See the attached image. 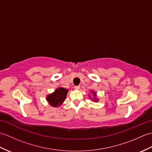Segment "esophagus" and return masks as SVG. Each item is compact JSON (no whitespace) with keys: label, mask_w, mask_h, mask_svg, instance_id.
Instances as JSON below:
<instances>
[{"label":"esophagus","mask_w":152,"mask_h":152,"mask_svg":"<svg viewBox=\"0 0 152 152\" xmlns=\"http://www.w3.org/2000/svg\"><path fill=\"white\" fill-rule=\"evenodd\" d=\"M74 88H75V89H77V90H78V89H79L80 88V86H75V87H74Z\"/></svg>","instance_id":"esophagus-1"}]
</instances>
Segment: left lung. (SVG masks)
I'll return each instance as SVG.
<instances>
[{
    "label": "left lung",
    "mask_w": 152,
    "mask_h": 152,
    "mask_svg": "<svg viewBox=\"0 0 152 152\" xmlns=\"http://www.w3.org/2000/svg\"><path fill=\"white\" fill-rule=\"evenodd\" d=\"M93 93V96H94V97H95L96 96V93H95V92H94V91H92L91 92V93ZM93 101H95V102H96L98 101V99H93Z\"/></svg>",
    "instance_id": "left-lung-1"
}]
</instances>
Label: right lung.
Masks as SVG:
<instances>
[{"instance_id": "add662e5", "label": "right lung", "mask_w": 152, "mask_h": 152, "mask_svg": "<svg viewBox=\"0 0 152 152\" xmlns=\"http://www.w3.org/2000/svg\"><path fill=\"white\" fill-rule=\"evenodd\" d=\"M67 93L68 89L63 88H59L53 93L48 95L46 100L51 106L53 107H57L63 104L66 99Z\"/></svg>"}]
</instances>
